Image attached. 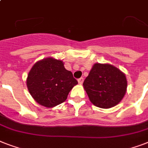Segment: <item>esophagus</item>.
Here are the masks:
<instances>
[{
  "mask_svg": "<svg viewBox=\"0 0 148 148\" xmlns=\"http://www.w3.org/2000/svg\"><path fill=\"white\" fill-rule=\"evenodd\" d=\"M83 81H84V78H83V77H81V78L78 79L79 84H83Z\"/></svg>",
  "mask_w": 148,
  "mask_h": 148,
  "instance_id": "1",
  "label": "esophagus"
}]
</instances>
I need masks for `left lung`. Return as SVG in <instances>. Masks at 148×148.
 <instances>
[{"label":"left lung","mask_w":148,"mask_h":148,"mask_svg":"<svg viewBox=\"0 0 148 148\" xmlns=\"http://www.w3.org/2000/svg\"><path fill=\"white\" fill-rule=\"evenodd\" d=\"M83 86L90 102L106 109L114 107L124 98L127 81L125 74L114 65L96 63Z\"/></svg>","instance_id":"obj_1"}]
</instances>
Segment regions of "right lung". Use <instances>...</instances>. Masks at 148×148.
I'll return each instance as SVG.
<instances>
[{"mask_svg": "<svg viewBox=\"0 0 148 148\" xmlns=\"http://www.w3.org/2000/svg\"><path fill=\"white\" fill-rule=\"evenodd\" d=\"M64 65L61 60L49 57L38 60L30 70L27 87L40 105L51 108L64 102L71 90L77 84Z\"/></svg>", "mask_w": 148, "mask_h": 148, "instance_id": "1", "label": "right lung"}]
</instances>
